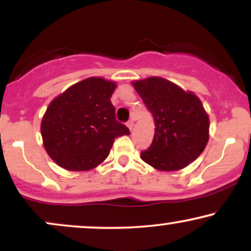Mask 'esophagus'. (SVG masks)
<instances>
[{"instance_id":"1","label":"esophagus","mask_w":251,"mask_h":251,"mask_svg":"<svg viewBox=\"0 0 251 251\" xmlns=\"http://www.w3.org/2000/svg\"><path fill=\"white\" fill-rule=\"evenodd\" d=\"M134 126V122L133 120H129V122H127V127L129 128V131H132V128H133Z\"/></svg>"}]
</instances>
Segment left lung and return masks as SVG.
<instances>
[{
  "instance_id": "8db88e82",
  "label": "left lung",
  "mask_w": 251,
  "mask_h": 251,
  "mask_svg": "<svg viewBox=\"0 0 251 251\" xmlns=\"http://www.w3.org/2000/svg\"><path fill=\"white\" fill-rule=\"evenodd\" d=\"M132 85L154 119V137L140 158L159 171H177L197 159L209 142V116L200 98L159 76Z\"/></svg>"
}]
</instances>
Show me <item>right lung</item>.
I'll list each match as a JSON object with an SVG mask.
<instances>
[{
    "label": "right lung",
    "mask_w": 251,
    "mask_h": 251,
    "mask_svg": "<svg viewBox=\"0 0 251 251\" xmlns=\"http://www.w3.org/2000/svg\"><path fill=\"white\" fill-rule=\"evenodd\" d=\"M117 83L92 76L51 100L41 120L46 152L68 171H88L108 157L114 139L129 129L116 120L111 102Z\"/></svg>",
    "instance_id": "1"
}]
</instances>
